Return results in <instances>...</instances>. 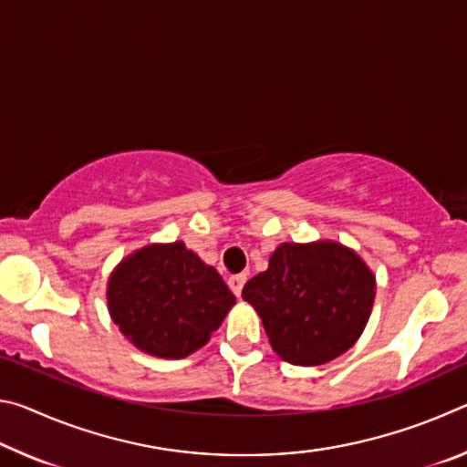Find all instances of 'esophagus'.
<instances>
[{
    "mask_svg": "<svg viewBox=\"0 0 467 467\" xmlns=\"http://www.w3.org/2000/svg\"><path fill=\"white\" fill-rule=\"evenodd\" d=\"M244 282H247V275H244V274H236V275H231V278H228V288L233 290L234 296H241Z\"/></svg>",
    "mask_w": 467,
    "mask_h": 467,
    "instance_id": "34e87169",
    "label": "esophagus"
}]
</instances>
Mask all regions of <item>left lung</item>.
<instances>
[{"label":"left lung","instance_id":"1","mask_svg":"<svg viewBox=\"0 0 467 467\" xmlns=\"http://www.w3.org/2000/svg\"><path fill=\"white\" fill-rule=\"evenodd\" d=\"M243 298L255 306L274 352L298 367L323 365L360 337L375 275L357 253L331 241L284 243Z\"/></svg>","mask_w":467,"mask_h":467}]
</instances>
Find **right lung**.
<instances>
[{
	"label": "right lung",
	"mask_w": 467,
	"mask_h": 467,
	"mask_svg": "<svg viewBox=\"0 0 467 467\" xmlns=\"http://www.w3.org/2000/svg\"><path fill=\"white\" fill-rule=\"evenodd\" d=\"M107 300L121 334L161 358H183L202 348L234 305L214 267L183 243L150 244L123 259Z\"/></svg>",
	"instance_id": "right-lung-1"
}]
</instances>
